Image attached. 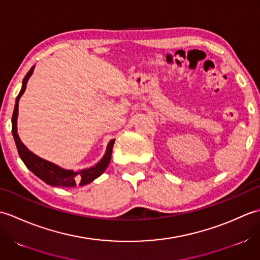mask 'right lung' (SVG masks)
I'll use <instances>...</instances> for the list:
<instances>
[{"instance_id": "obj_1", "label": "right lung", "mask_w": 260, "mask_h": 260, "mask_svg": "<svg viewBox=\"0 0 260 260\" xmlns=\"http://www.w3.org/2000/svg\"><path fill=\"white\" fill-rule=\"evenodd\" d=\"M33 69H35V67H32L29 70V73H27L24 77L23 82H22L21 91L18 95V97H16L13 116H12V134H13V139L15 142L16 148H18L21 159L25 164V167L29 169L33 174H36L39 179H41L43 182H46V183L49 185L70 187V186H76L77 184L86 185L88 183H90L91 181L97 179L98 176H101L105 172V170L107 169L108 164L110 162V158H112V151H113L115 140H112L108 143L106 153H105L104 157L95 165V167L80 170L78 172H75L73 170H64L62 168L58 167L56 164L37 156L36 154H33L31 151L27 150L23 143L21 142L20 137L18 135V129H16V119H18V113H19V101L21 96L23 95V92L25 91L26 82L31 77Z\"/></svg>"}]
</instances>
